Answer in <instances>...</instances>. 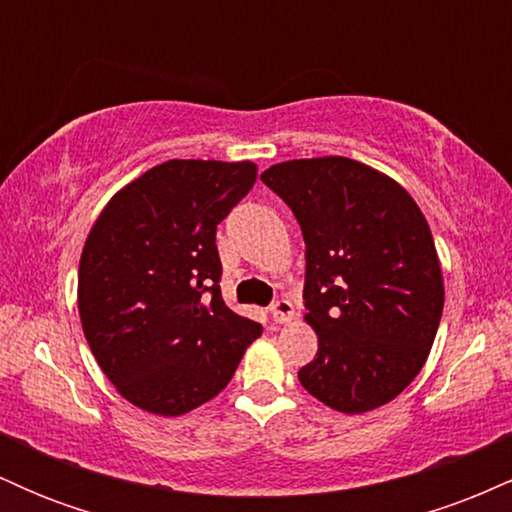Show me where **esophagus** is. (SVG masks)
Segmentation results:
<instances>
[{
    "mask_svg": "<svg viewBox=\"0 0 512 512\" xmlns=\"http://www.w3.org/2000/svg\"><path fill=\"white\" fill-rule=\"evenodd\" d=\"M293 315H296V310H293V303L289 298H276L274 305H272V317L274 322H279V325H284V322H291Z\"/></svg>",
    "mask_w": 512,
    "mask_h": 512,
    "instance_id": "esophagus-1",
    "label": "esophagus"
}]
</instances>
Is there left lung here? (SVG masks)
<instances>
[{"mask_svg":"<svg viewBox=\"0 0 512 512\" xmlns=\"http://www.w3.org/2000/svg\"><path fill=\"white\" fill-rule=\"evenodd\" d=\"M305 240V320L317 354L298 370L344 414L378 409L424 368L443 315L431 228L404 187L344 156L276 163L260 175Z\"/></svg>","mask_w":512,"mask_h":512,"instance_id":"left-lung-1","label":"left lung"}]
</instances>
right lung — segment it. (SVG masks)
<instances>
[{
	"instance_id": "obj_1",
	"label": "right lung",
	"mask_w": 512,
	"mask_h": 512,
	"mask_svg": "<svg viewBox=\"0 0 512 512\" xmlns=\"http://www.w3.org/2000/svg\"><path fill=\"white\" fill-rule=\"evenodd\" d=\"M255 163L173 161L110 199L79 262V315L127 402L180 416L216 397L260 322L221 298L216 226L252 190Z\"/></svg>"
}]
</instances>
